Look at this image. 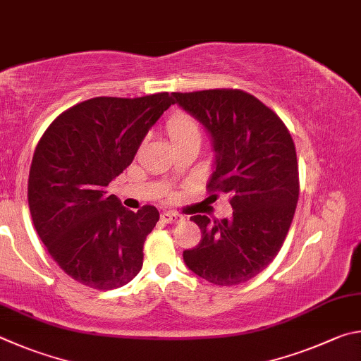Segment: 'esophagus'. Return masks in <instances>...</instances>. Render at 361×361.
I'll use <instances>...</instances> for the list:
<instances>
[{
    "instance_id": "34e87169",
    "label": "esophagus",
    "mask_w": 361,
    "mask_h": 361,
    "mask_svg": "<svg viewBox=\"0 0 361 361\" xmlns=\"http://www.w3.org/2000/svg\"><path fill=\"white\" fill-rule=\"evenodd\" d=\"M161 220L164 224H179L184 220V217L177 212H163L161 214Z\"/></svg>"
}]
</instances>
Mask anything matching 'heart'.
<instances>
[{"label": "heart", "mask_w": 361, "mask_h": 361, "mask_svg": "<svg viewBox=\"0 0 361 361\" xmlns=\"http://www.w3.org/2000/svg\"><path fill=\"white\" fill-rule=\"evenodd\" d=\"M166 131L171 142L174 144V147L188 141H200L201 139L200 123L190 114L182 111H176L174 114H171L166 122Z\"/></svg>", "instance_id": "1"}]
</instances>
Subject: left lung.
Returning a JSON list of instances; mask_svg holds the SVG:
<instances>
[{
    "mask_svg": "<svg viewBox=\"0 0 361 361\" xmlns=\"http://www.w3.org/2000/svg\"><path fill=\"white\" fill-rule=\"evenodd\" d=\"M174 103L209 131L216 168L207 188L230 195L233 216H192L201 241L184 250L195 274L216 286H238L279 254L300 195L292 135L274 111L238 88L173 93Z\"/></svg>",
    "mask_w": 361,
    "mask_h": 361,
    "instance_id": "8db88e82",
    "label": "left lung"
}]
</instances>
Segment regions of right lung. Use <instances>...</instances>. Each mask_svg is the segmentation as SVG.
I'll list each match as a JSON object with an SVG mask.
<instances>
[{
	"mask_svg": "<svg viewBox=\"0 0 361 361\" xmlns=\"http://www.w3.org/2000/svg\"><path fill=\"white\" fill-rule=\"evenodd\" d=\"M171 104L168 92L92 98L61 112L37 142L28 177L31 219L74 281L112 290L141 271L144 241L160 214L154 206L128 211L107 187Z\"/></svg>",
	"mask_w": 361,
	"mask_h": 361,
	"instance_id": "obj_1",
	"label": "right lung"
}]
</instances>
